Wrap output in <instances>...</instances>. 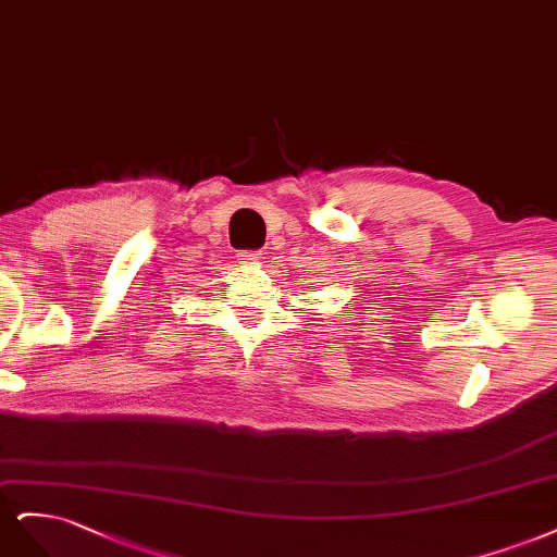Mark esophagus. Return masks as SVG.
Wrapping results in <instances>:
<instances>
[{"mask_svg":"<svg viewBox=\"0 0 557 557\" xmlns=\"http://www.w3.org/2000/svg\"><path fill=\"white\" fill-rule=\"evenodd\" d=\"M238 257H240L243 263H249V265H257V263L263 259L261 252H240Z\"/></svg>","mask_w":557,"mask_h":557,"instance_id":"obj_1","label":"esophagus"}]
</instances>
